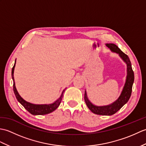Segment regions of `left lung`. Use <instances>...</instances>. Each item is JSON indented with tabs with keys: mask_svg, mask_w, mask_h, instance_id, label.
<instances>
[{
	"mask_svg": "<svg viewBox=\"0 0 146 146\" xmlns=\"http://www.w3.org/2000/svg\"><path fill=\"white\" fill-rule=\"evenodd\" d=\"M106 46L108 48H110L111 51L119 54L120 57L127 64V75L125 83L122 93L115 102H114L111 104L105 105V106H96V105L92 104L88 100L86 91L85 92L84 99L88 108L93 113L97 115H111L119 111L129 101L132 94V85L134 81V73L132 70L131 61H130L127 55L121 51L115 44L110 43V44H106Z\"/></svg>",
	"mask_w": 146,
	"mask_h": 146,
	"instance_id": "left-lung-1",
	"label": "left lung"
}]
</instances>
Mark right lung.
Wrapping results in <instances>:
<instances>
[{"label": "right lung", "instance_id": "right-lung-1", "mask_svg": "<svg viewBox=\"0 0 146 146\" xmlns=\"http://www.w3.org/2000/svg\"><path fill=\"white\" fill-rule=\"evenodd\" d=\"M15 65V61L14 66L12 69V80H13V83H14L13 84L14 92L15 95V97H16L18 102H19V103L23 105V106L25 108L29 113H31L32 115H37L48 114L49 113L52 112V111L56 109V108L59 107V105H60L61 104V100L63 97V94L66 88H65L63 91V92H62L60 97L56 101H55L54 103H52L51 104L36 105V104H33L31 103H29V102H27L26 100H24V99L21 97L20 95L19 94V93L17 91L16 88H15L14 78V71Z\"/></svg>", "mask_w": 146, "mask_h": 146}]
</instances>
